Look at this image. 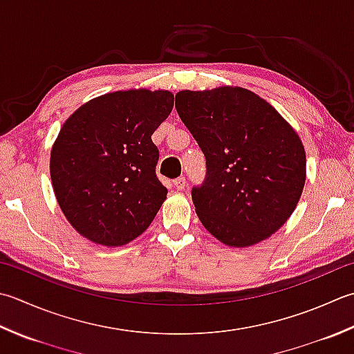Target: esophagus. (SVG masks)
<instances>
[{
	"label": "esophagus",
	"instance_id": "34e87169",
	"mask_svg": "<svg viewBox=\"0 0 354 354\" xmlns=\"http://www.w3.org/2000/svg\"><path fill=\"white\" fill-rule=\"evenodd\" d=\"M173 185H175L178 190H184V187H185V178H184V176L176 178L175 181H173Z\"/></svg>",
	"mask_w": 354,
	"mask_h": 354
}]
</instances>
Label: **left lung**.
<instances>
[{"mask_svg": "<svg viewBox=\"0 0 354 354\" xmlns=\"http://www.w3.org/2000/svg\"><path fill=\"white\" fill-rule=\"evenodd\" d=\"M176 112L205 156L192 189L198 218L214 238L247 247L293 213L306 183V151L290 124L250 90H183Z\"/></svg>", "mask_w": 354, "mask_h": 354, "instance_id": "left-lung-1", "label": "left lung"}]
</instances>
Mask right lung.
I'll use <instances>...</instances> for the list:
<instances>
[{
	"mask_svg": "<svg viewBox=\"0 0 354 354\" xmlns=\"http://www.w3.org/2000/svg\"><path fill=\"white\" fill-rule=\"evenodd\" d=\"M171 109L170 92L129 90L84 104L64 122L50 176L62 213L82 236L116 247L151 224L167 195L151 135Z\"/></svg>",
	"mask_w": 354,
	"mask_h": 354,
	"instance_id": "1",
	"label": "right lung"
}]
</instances>
